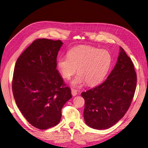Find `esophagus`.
<instances>
[{
    "mask_svg": "<svg viewBox=\"0 0 148 148\" xmlns=\"http://www.w3.org/2000/svg\"><path fill=\"white\" fill-rule=\"evenodd\" d=\"M71 94L73 96H75L77 95V91L74 89L71 90Z\"/></svg>",
    "mask_w": 148,
    "mask_h": 148,
    "instance_id": "1",
    "label": "esophagus"
}]
</instances>
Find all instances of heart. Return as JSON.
<instances>
[{"label":"heart","instance_id":"heart-1","mask_svg":"<svg viewBox=\"0 0 148 148\" xmlns=\"http://www.w3.org/2000/svg\"><path fill=\"white\" fill-rule=\"evenodd\" d=\"M112 62L110 53L104 49L83 45L68 51L67 56L59 57L57 68L62 76L69 79L76 72L78 74L71 82L72 86L80 87L86 82L95 86L101 82L108 73Z\"/></svg>","mask_w":148,"mask_h":148}]
</instances>
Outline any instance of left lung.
Here are the masks:
<instances>
[{
    "instance_id": "8db88e82",
    "label": "left lung",
    "mask_w": 148,
    "mask_h": 148,
    "mask_svg": "<svg viewBox=\"0 0 148 148\" xmlns=\"http://www.w3.org/2000/svg\"><path fill=\"white\" fill-rule=\"evenodd\" d=\"M136 82L133 64L120 47L116 64L106 81L81 94L85 100L84 119L86 125L102 130L119 122L129 108Z\"/></svg>"
}]
</instances>
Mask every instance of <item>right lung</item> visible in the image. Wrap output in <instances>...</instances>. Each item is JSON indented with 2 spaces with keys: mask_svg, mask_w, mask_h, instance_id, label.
I'll list each match as a JSON object with an SVG mask.
<instances>
[{
  "mask_svg": "<svg viewBox=\"0 0 148 148\" xmlns=\"http://www.w3.org/2000/svg\"><path fill=\"white\" fill-rule=\"evenodd\" d=\"M63 43L38 39L18 58L13 72L12 91L19 110L39 129H47L60 122L61 110L71 97L57 68V57Z\"/></svg>",
  "mask_w": 148,
  "mask_h": 148,
  "instance_id": "obj_1",
  "label": "right lung"
}]
</instances>
